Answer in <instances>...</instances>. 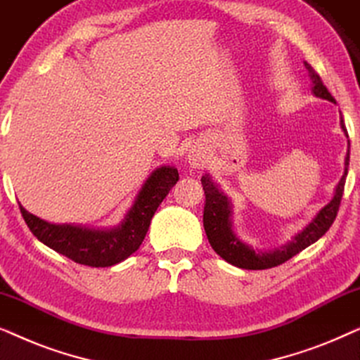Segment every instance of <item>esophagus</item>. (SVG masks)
<instances>
[{
    "mask_svg": "<svg viewBox=\"0 0 360 360\" xmlns=\"http://www.w3.org/2000/svg\"><path fill=\"white\" fill-rule=\"evenodd\" d=\"M188 160H190V164L193 165V167H201V165L205 164V154H203V150H200V149H191L190 155H188Z\"/></svg>",
    "mask_w": 360,
    "mask_h": 360,
    "instance_id": "1",
    "label": "esophagus"
}]
</instances>
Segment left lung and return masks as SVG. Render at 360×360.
<instances>
[{
  "label": "left lung",
  "instance_id": "left-lung-1",
  "mask_svg": "<svg viewBox=\"0 0 360 360\" xmlns=\"http://www.w3.org/2000/svg\"><path fill=\"white\" fill-rule=\"evenodd\" d=\"M304 67L308 68L309 77L313 82V93L323 100L333 101L334 96L328 91V88L324 86L321 77L318 75V72L309 65L304 63ZM341 127L346 132V126L341 117ZM346 169H344L342 179L339 180L336 186V193H334L333 200L314 216V219L304 228L302 233H298L295 238L290 240L288 244L282 245L280 249L269 250V252H262V250H254L249 248L248 244L240 243L236 238V234L231 229V203L226 198V195L221 193L208 175L201 176V185L205 190V211H203V226L206 238H208L211 248L214 249V252L221 255L226 262L236 265L239 269L245 270H264V269H272L277 265L287 262L288 259H292L293 255L302 252L303 249H307L308 245L326 234V231L331 228V224L336 219L339 205L342 200V191L344 185H346V176H347V167H349V149L346 155Z\"/></svg>",
  "mask_w": 360,
  "mask_h": 360
}]
</instances>
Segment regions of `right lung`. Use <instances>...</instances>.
Listing matches in <instances>:
<instances>
[{
  "instance_id": "right-lung-1",
  "label": "right lung",
  "mask_w": 360,
  "mask_h": 360,
  "mask_svg": "<svg viewBox=\"0 0 360 360\" xmlns=\"http://www.w3.org/2000/svg\"><path fill=\"white\" fill-rule=\"evenodd\" d=\"M176 181L179 170H154L137 195L134 205L117 228L100 231L70 224H51L22 208L21 214L36 238L56 252L88 267H110L134 254L149 231L150 219Z\"/></svg>"
}]
</instances>
